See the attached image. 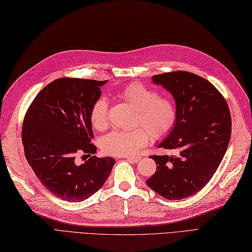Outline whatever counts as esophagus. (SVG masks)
Wrapping results in <instances>:
<instances>
[{
  "mask_svg": "<svg viewBox=\"0 0 252 252\" xmlns=\"http://www.w3.org/2000/svg\"><path fill=\"white\" fill-rule=\"evenodd\" d=\"M124 158L128 159V161H130L132 163H138L141 159V157H124Z\"/></svg>",
  "mask_w": 252,
  "mask_h": 252,
  "instance_id": "obj_1",
  "label": "esophagus"
}]
</instances>
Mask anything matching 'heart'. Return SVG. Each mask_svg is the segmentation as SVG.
<instances>
[{"label":"heart","mask_w":252,"mask_h":252,"mask_svg":"<svg viewBox=\"0 0 252 252\" xmlns=\"http://www.w3.org/2000/svg\"><path fill=\"white\" fill-rule=\"evenodd\" d=\"M122 101L136 110L132 130H113L104 135L101 141L103 152L111 156H131L138 152L150 140L168 133L175 123L177 109L167 97H158L157 91L142 84L132 83L117 94ZM90 123L95 130L102 131L108 126V103L98 97L90 109Z\"/></svg>","instance_id":"heart-1"}]
</instances>
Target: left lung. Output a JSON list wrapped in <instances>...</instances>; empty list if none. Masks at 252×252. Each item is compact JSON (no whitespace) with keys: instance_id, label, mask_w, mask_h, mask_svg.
Returning <instances> with one entry per match:
<instances>
[{"instance_id":"1","label":"left lung","mask_w":252,"mask_h":252,"mask_svg":"<svg viewBox=\"0 0 252 252\" xmlns=\"http://www.w3.org/2000/svg\"><path fill=\"white\" fill-rule=\"evenodd\" d=\"M151 80L173 96L177 119L158 145L174 156L150 157L157 171L146 184L165 199H186L206 186L222 162L231 135L229 108L219 90L200 75L173 71Z\"/></svg>"}]
</instances>
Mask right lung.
I'll return each mask as SVG.
<instances>
[{
  "label": "right lung",
  "mask_w": 252,
  "mask_h": 252,
  "mask_svg": "<svg viewBox=\"0 0 252 252\" xmlns=\"http://www.w3.org/2000/svg\"><path fill=\"white\" fill-rule=\"evenodd\" d=\"M107 81L62 78L43 88L25 114L22 142L36 178L61 200H87L107 181L116 163L94 156L90 109ZM89 158L81 165L75 158Z\"/></svg>",
  "instance_id": "add662e5"
}]
</instances>
